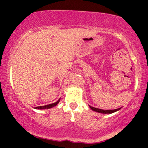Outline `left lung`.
Instances as JSON below:
<instances>
[{"instance_id":"left-lung-1","label":"left lung","mask_w":148,"mask_h":148,"mask_svg":"<svg viewBox=\"0 0 148 148\" xmlns=\"http://www.w3.org/2000/svg\"><path fill=\"white\" fill-rule=\"evenodd\" d=\"M89 107L92 110V111L98 112V113H105V114H109V113H115V112L119 111V110L121 108H117V109H114V110H103V109H99V108H95V107H92L91 106H89Z\"/></svg>"}]
</instances>
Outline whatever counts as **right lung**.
I'll list each match as a JSON object with an SVG mask.
<instances>
[{"mask_svg": "<svg viewBox=\"0 0 148 148\" xmlns=\"http://www.w3.org/2000/svg\"><path fill=\"white\" fill-rule=\"evenodd\" d=\"M60 99H59L58 101H56V102L55 103H51V104H48V105H45V106H37V107H35V109H48V108H53V106H56V105L58 104V103H59V101H60Z\"/></svg>", "mask_w": 148, "mask_h": 148, "instance_id": "obj_1", "label": "right lung"}]
</instances>
